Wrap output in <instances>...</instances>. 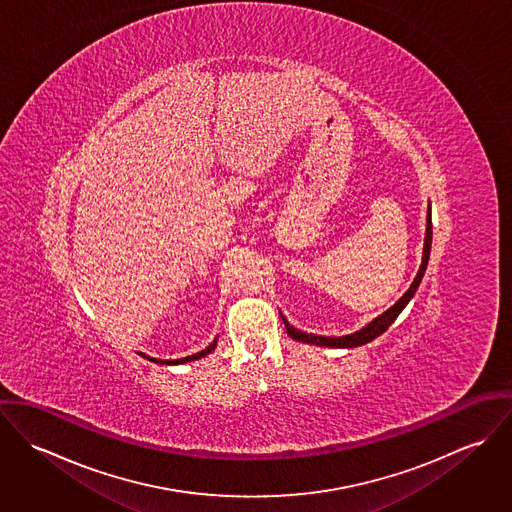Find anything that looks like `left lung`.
I'll return each instance as SVG.
<instances>
[{
    "label": "left lung",
    "instance_id": "8db88e82",
    "mask_svg": "<svg viewBox=\"0 0 512 512\" xmlns=\"http://www.w3.org/2000/svg\"><path fill=\"white\" fill-rule=\"evenodd\" d=\"M430 250H432V205H428V215H426V236H424V254H422V264H420V270L412 282V286L406 290V293L390 307L386 309L382 315H378L376 319H372L370 323H366L363 329L351 333V335H341V337H325V335H313V333H305L301 329H295L292 323L282 315L284 319V325H286V331L288 335L295 339V341H301V343H309V345H317V347H331V349H353V347H361L370 343L372 339H376L378 335H382L392 323L394 319L400 315V311L410 303V299L414 297V293L418 290L424 274H426V268H428V260H430Z\"/></svg>",
    "mask_w": 512,
    "mask_h": 512
}]
</instances>
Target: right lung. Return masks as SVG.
Listing matches in <instances>:
<instances>
[{"label":"right lung","mask_w":512,"mask_h":512,"mask_svg":"<svg viewBox=\"0 0 512 512\" xmlns=\"http://www.w3.org/2000/svg\"><path fill=\"white\" fill-rule=\"evenodd\" d=\"M217 339L219 337H215V341L207 347V349H203V351H199V353H195V355H191V357H183V359H175V361H163V359H153V357H147L144 353H140L144 359L147 361H151V363H157V365H185V363H191V361H197V359H203V357H207L209 353H213L215 349H217Z\"/></svg>","instance_id":"obj_1"}]
</instances>
